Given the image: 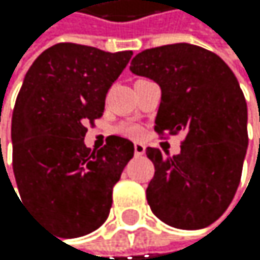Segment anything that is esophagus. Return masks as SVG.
Returning a JSON list of instances; mask_svg holds the SVG:
<instances>
[{
  "label": "esophagus",
  "instance_id": "esophagus-1",
  "mask_svg": "<svg viewBox=\"0 0 260 260\" xmlns=\"http://www.w3.org/2000/svg\"><path fill=\"white\" fill-rule=\"evenodd\" d=\"M145 145L143 143H134V153H136V156H143L145 154Z\"/></svg>",
  "mask_w": 260,
  "mask_h": 260
}]
</instances>
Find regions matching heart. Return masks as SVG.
<instances>
[{
	"instance_id": "1",
	"label": "heart",
	"mask_w": 260,
	"mask_h": 260,
	"mask_svg": "<svg viewBox=\"0 0 260 260\" xmlns=\"http://www.w3.org/2000/svg\"><path fill=\"white\" fill-rule=\"evenodd\" d=\"M123 134L127 136V137H139V136L142 134V129H140L139 126H134V124H131V126H124V127H123Z\"/></svg>"
}]
</instances>
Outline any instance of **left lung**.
<instances>
[{"label": "left lung", "mask_w": 260, "mask_h": 260, "mask_svg": "<svg viewBox=\"0 0 260 260\" xmlns=\"http://www.w3.org/2000/svg\"><path fill=\"white\" fill-rule=\"evenodd\" d=\"M129 70L160 87L156 131L185 134L176 156L146 148L154 164L149 207L173 228L212 224L236 195L248 148V109L237 78L215 53L190 43L145 49Z\"/></svg>", "instance_id": "1"}]
</instances>
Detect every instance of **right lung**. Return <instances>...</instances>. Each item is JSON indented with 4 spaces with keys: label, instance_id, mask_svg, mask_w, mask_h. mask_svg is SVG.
<instances>
[{
    "label": "right lung",
    "instance_id": "right-lung-1",
    "mask_svg": "<svg viewBox=\"0 0 260 260\" xmlns=\"http://www.w3.org/2000/svg\"><path fill=\"white\" fill-rule=\"evenodd\" d=\"M133 51L57 43L27 70L12 114V165L21 200L60 237H81L109 217L112 188L134 143L111 136L90 151L87 123L104 112L107 90Z\"/></svg>",
    "mask_w": 260,
    "mask_h": 260
}]
</instances>
